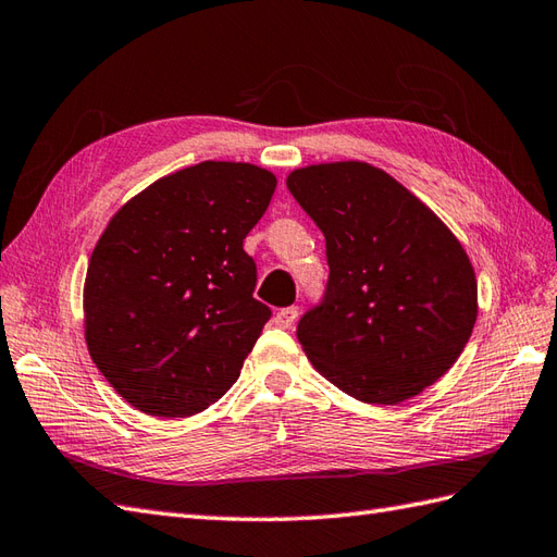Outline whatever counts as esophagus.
<instances>
[{"mask_svg":"<svg viewBox=\"0 0 557 557\" xmlns=\"http://www.w3.org/2000/svg\"><path fill=\"white\" fill-rule=\"evenodd\" d=\"M296 318H299V308L296 306H287V308H280L277 315H275V325L282 327V330H289Z\"/></svg>","mask_w":557,"mask_h":557,"instance_id":"34e87169","label":"esophagus"}]
</instances>
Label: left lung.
Segmentation results:
<instances>
[{
  "label": "left lung",
  "instance_id": "left-lung-1",
  "mask_svg": "<svg viewBox=\"0 0 557 557\" xmlns=\"http://www.w3.org/2000/svg\"><path fill=\"white\" fill-rule=\"evenodd\" d=\"M325 235L330 277L296 327L322 377L366 404L418 396L456 363L476 320V280L450 230L392 175L322 163L287 177Z\"/></svg>",
  "mask_w": 557,
  "mask_h": 557
}]
</instances>
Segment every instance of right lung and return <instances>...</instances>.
Masks as SVG:
<instances>
[{"instance_id": "right-lung-1", "label": "right lung", "mask_w": 557, "mask_h": 557, "mask_svg": "<svg viewBox=\"0 0 557 557\" xmlns=\"http://www.w3.org/2000/svg\"><path fill=\"white\" fill-rule=\"evenodd\" d=\"M273 173L203 161L157 180L111 218L85 280V339L127 404L187 418L237 382L273 315L253 299L244 239L275 194Z\"/></svg>"}]
</instances>
